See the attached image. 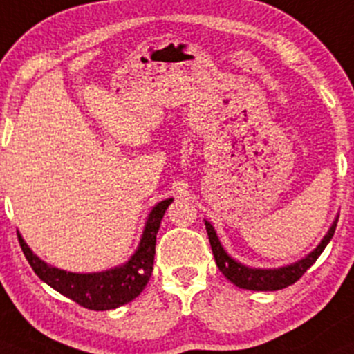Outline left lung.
Segmentation results:
<instances>
[{
	"label": "left lung",
	"mask_w": 354,
	"mask_h": 354,
	"mask_svg": "<svg viewBox=\"0 0 354 354\" xmlns=\"http://www.w3.org/2000/svg\"><path fill=\"white\" fill-rule=\"evenodd\" d=\"M337 221H334V225L330 227L329 233L324 236L322 242L319 243L313 252L308 254L307 257L301 259V261L295 262V264L286 266V268L279 269H250L242 266L240 262L233 261V259L228 256L227 252L221 247L220 240H218L216 232L211 227V223L206 221V232L207 236H209L211 250H213L214 261H216L218 269L225 274V278H228L233 285L239 288H245V290H254V291H276L283 290V288L293 285L297 283L301 276L307 272V269L310 268L313 262L319 259L322 250L326 249L327 243L333 239L334 232H336Z\"/></svg>",
	"instance_id": "obj_1"
}]
</instances>
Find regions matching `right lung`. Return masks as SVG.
I'll return each instance as SVG.
<instances>
[{
  "label": "right lung",
  "mask_w": 354,
  "mask_h": 354,
  "mask_svg": "<svg viewBox=\"0 0 354 354\" xmlns=\"http://www.w3.org/2000/svg\"><path fill=\"white\" fill-rule=\"evenodd\" d=\"M170 203L172 199H165L153 207L143 236H141L140 247L134 256L121 268L111 269V271L93 272V274H76V272L61 271V269L50 268L49 264L34 256L20 233H17L18 242H20L21 250H24L30 268L44 283L90 310H111V308H118L134 300L150 281L153 259H155L156 233H158L162 218Z\"/></svg>",
  "instance_id": "1"
}]
</instances>
